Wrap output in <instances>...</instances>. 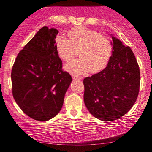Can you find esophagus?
Listing matches in <instances>:
<instances>
[{
  "label": "esophagus",
  "instance_id": "obj_1",
  "mask_svg": "<svg viewBox=\"0 0 152 152\" xmlns=\"http://www.w3.org/2000/svg\"><path fill=\"white\" fill-rule=\"evenodd\" d=\"M72 78H74V79H78V80L82 79L81 76H76V75H72Z\"/></svg>",
  "mask_w": 152,
  "mask_h": 152
}]
</instances>
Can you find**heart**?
<instances>
[{
  "label": "heart",
  "mask_w": 152,
  "mask_h": 152,
  "mask_svg": "<svg viewBox=\"0 0 152 152\" xmlns=\"http://www.w3.org/2000/svg\"><path fill=\"white\" fill-rule=\"evenodd\" d=\"M69 39L58 35L55 40L57 52L65 61L75 56L76 49L81 48V58L66 64L65 68L71 74L80 75L101 71L109 63L113 53L112 42L100 33L84 26H78L68 32Z\"/></svg>",
  "instance_id": "b5f03b06"
}]
</instances>
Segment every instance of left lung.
<instances>
[{
	"label": "left lung",
	"instance_id": "obj_1",
	"mask_svg": "<svg viewBox=\"0 0 152 152\" xmlns=\"http://www.w3.org/2000/svg\"><path fill=\"white\" fill-rule=\"evenodd\" d=\"M112 40V56L106 67L83 79L85 105L104 121L126 114L137 101L140 86V71L133 51L117 38Z\"/></svg>",
	"mask_w": 152,
	"mask_h": 152
}]
</instances>
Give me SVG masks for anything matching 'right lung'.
<instances>
[{"label": "right lung", "instance_id": "right-lung-1", "mask_svg": "<svg viewBox=\"0 0 152 152\" xmlns=\"http://www.w3.org/2000/svg\"><path fill=\"white\" fill-rule=\"evenodd\" d=\"M58 31L41 28L19 52L11 71L15 102L29 117L44 121L58 114L70 85L55 45Z\"/></svg>", "mask_w": 152, "mask_h": 152}]
</instances>
